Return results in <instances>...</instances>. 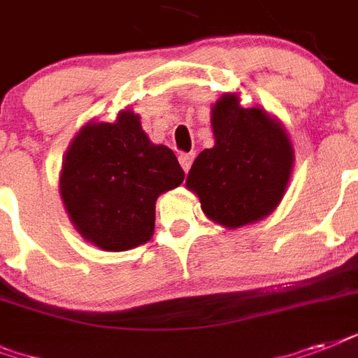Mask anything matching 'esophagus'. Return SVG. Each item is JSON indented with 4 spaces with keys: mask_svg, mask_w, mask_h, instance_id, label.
Wrapping results in <instances>:
<instances>
[{
    "mask_svg": "<svg viewBox=\"0 0 358 358\" xmlns=\"http://www.w3.org/2000/svg\"><path fill=\"white\" fill-rule=\"evenodd\" d=\"M180 159V165H182V169H184L185 173L191 169V163H193V159H195V154L193 152H189V154H180L178 156Z\"/></svg>",
    "mask_w": 358,
    "mask_h": 358,
    "instance_id": "esophagus-1",
    "label": "esophagus"
}]
</instances>
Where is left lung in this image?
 <instances>
[{"mask_svg":"<svg viewBox=\"0 0 358 358\" xmlns=\"http://www.w3.org/2000/svg\"><path fill=\"white\" fill-rule=\"evenodd\" d=\"M215 145L191 165L185 185L208 219L238 229L267 217L282 201L294 169V146L280 122L260 108H241L223 94L212 108Z\"/></svg>","mask_w":358,"mask_h":358,"instance_id":"obj_1","label":"left lung"}]
</instances>
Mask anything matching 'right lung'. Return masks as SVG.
Instances as JSON below:
<instances>
[{
  "instance_id": "obj_1",
  "label": "right lung",
  "mask_w": 358,
  "mask_h": 358,
  "mask_svg": "<svg viewBox=\"0 0 358 358\" xmlns=\"http://www.w3.org/2000/svg\"><path fill=\"white\" fill-rule=\"evenodd\" d=\"M171 148L154 145L139 115L89 122L64 154L59 189L70 221L87 241L109 252L134 249L154 234L157 196L184 182Z\"/></svg>"
}]
</instances>
